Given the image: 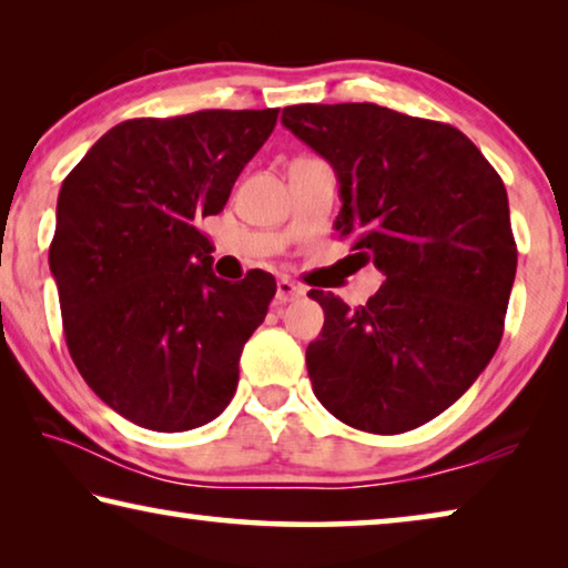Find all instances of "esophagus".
I'll return each mask as SVG.
<instances>
[{
    "mask_svg": "<svg viewBox=\"0 0 568 568\" xmlns=\"http://www.w3.org/2000/svg\"><path fill=\"white\" fill-rule=\"evenodd\" d=\"M305 291L301 285H295L293 281H287V277H283V281H277V291H275V305H285V303H293L297 301V297H303Z\"/></svg>",
    "mask_w": 568,
    "mask_h": 568,
    "instance_id": "1",
    "label": "esophagus"
}]
</instances>
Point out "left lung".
Segmentation results:
<instances>
[{
	"instance_id": "8db88e82",
	"label": "left lung",
	"mask_w": 568,
	"mask_h": 568,
	"mask_svg": "<svg viewBox=\"0 0 568 568\" xmlns=\"http://www.w3.org/2000/svg\"><path fill=\"white\" fill-rule=\"evenodd\" d=\"M283 124L331 162L335 230L383 273L361 307L323 291L313 393L368 434H406L474 386L501 343L516 243L498 172L464 132L373 102L293 104Z\"/></svg>"
}]
</instances>
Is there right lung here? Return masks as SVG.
Returning <instances> with one entry per match:
<instances>
[{
    "label": "right lung",
    "mask_w": 568,
    "mask_h": 568,
    "mask_svg": "<svg viewBox=\"0 0 568 568\" xmlns=\"http://www.w3.org/2000/svg\"><path fill=\"white\" fill-rule=\"evenodd\" d=\"M277 110H203L114 124L64 178L50 271L88 386L142 428L205 426L237 388L275 277L213 273L200 220L225 207Z\"/></svg>",
    "instance_id": "1"
}]
</instances>
